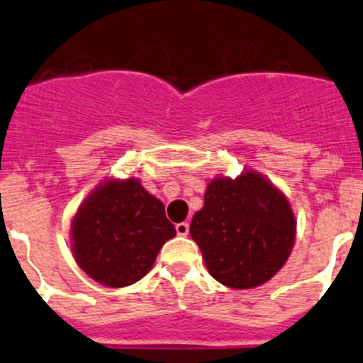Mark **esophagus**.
I'll return each instance as SVG.
<instances>
[{
	"instance_id": "34e87169",
	"label": "esophagus",
	"mask_w": 363,
	"mask_h": 363,
	"mask_svg": "<svg viewBox=\"0 0 363 363\" xmlns=\"http://www.w3.org/2000/svg\"><path fill=\"white\" fill-rule=\"evenodd\" d=\"M175 230H177L179 235H188L189 223H188V221H182V223H177V225H175Z\"/></svg>"
}]
</instances>
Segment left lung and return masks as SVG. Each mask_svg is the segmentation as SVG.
Instances as JSON below:
<instances>
[{
  "mask_svg": "<svg viewBox=\"0 0 363 363\" xmlns=\"http://www.w3.org/2000/svg\"><path fill=\"white\" fill-rule=\"evenodd\" d=\"M211 275L232 289L267 282L286 264L296 223L286 196L262 175L214 179L189 227Z\"/></svg>",
  "mask_w": 363,
  "mask_h": 363,
  "instance_id": "left-lung-1",
  "label": "left lung"
}]
</instances>
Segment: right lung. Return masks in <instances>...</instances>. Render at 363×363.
Instances as JSON below:
<instances>
[{"label": "right lung", "mask_w": 363, "mask_h": 363, "mask_svg": "<svg viewBox=\"0 0 363 363\" xmlns=\"http://www.w3.org/2000/svg\"><path fill=\"white\" fill-rule=\"evenodd\" d=\"M175 235L161 200L136 179L97 188L72 220V252L81 269L106 287H125L152 269Z\"/></svg>", "instance_id": "obj_1"}]
</instances>
